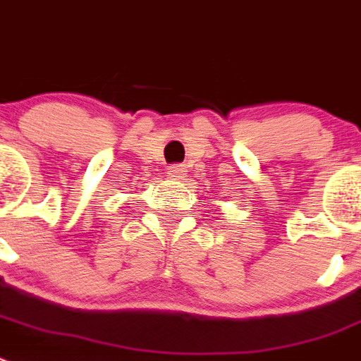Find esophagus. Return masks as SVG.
<instances>
[{
    "label": "esophagus",
    "instance_id": "esophagus-1",
    "mask_svg": "<svg viewBox=\"0 0 361 361\" xmlns=\"http://www.w3.org/2000/svg\"><path fill=\"white\" fill-rule=\"evenodd\" d=\"M184 166L183 164H171L170 168H168V177L171 178H180L184 177Z\"/></svg>",
    "mask_w": 361,
    "mask_h": 361
}]
</instances>
